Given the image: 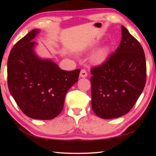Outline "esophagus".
<instances>
[{
  "label": "esophagus",
  "instance_id": "esophagus-1",
  "mask_svg": "<svg viewBox=\"0 0 156 156\" xmlns=\"http://www.w3.org/2000/svg\"><path fill=\"white\" fill-rule=\"evenodd\" d=\"M80 76H81V77H86V76H87V72L86 70L84 69L81 70Z\"/></svg>",
  "mask_w": 156,
  "mask_h": 156
}]
</instances>
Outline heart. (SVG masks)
Instances as JSON below:
<instances>
[{
    "label": "heart",
    "instance_id": "b5f03b06",
    "mask_svg": "<svg viewBox=\"0 0 156 156\" xmlns=\"http://www.w3.org/2000/svg\"><path fill=\"white\" fill-rule=\"evenodd\" d=\"M108 52H109V50H108V48H106V47L99 50L97 53H96L94 56L93 57L94 62H95L97 63H100L104 62L106 58H107L108 55Z\"/></svg>",
    "mask_w": 156,
    "mask_h": 156
}]
</instances>
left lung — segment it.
I'll use <instances>...</instances> for the list:
<instances>
[{"label":"left lung","mask_w":156,"mask_h":156,"mask_svg":"<svg viewBox=\"0 0 156 156\" xmlns=\"http://www.w3.org/2000/svg\"><path fill=\"white\" fill-rule=\"evenodd\" d=\"M115 52L101 65L91 68V107L101 119L122 116L130 112L146 82L144 49L124 26Z\"/></svg>","instance_id":"left-lung-1"}]
</instances>
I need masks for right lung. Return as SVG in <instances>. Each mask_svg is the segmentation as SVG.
I'll return each mask as SVG.
<instances>
[{
    "label": "right lung",
    "mask_w": 156,
    "mask_h": 156,
    "mask_svg": "<svg viewBox=\"0 0 156 156\" xmlns=\"http://www.w3.org/2000/svg\"><path fill=\"white\" fill-rule=\"evenodd\" d=\"M33 30L17 42L8 59V86L21 111L34 119L50 120L63 109L65 95L78 81L80 69L65 71L33 51Z\"/></svg>",
    "instance_id": "add662e5"
}]
</instances>
